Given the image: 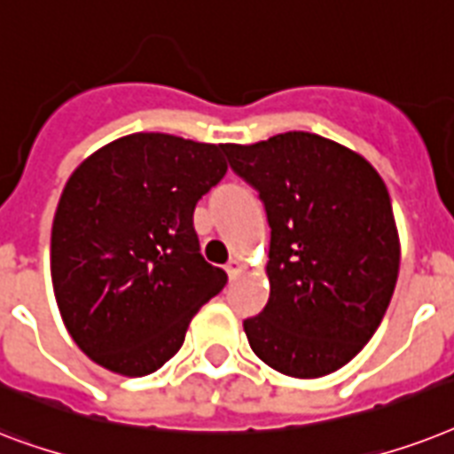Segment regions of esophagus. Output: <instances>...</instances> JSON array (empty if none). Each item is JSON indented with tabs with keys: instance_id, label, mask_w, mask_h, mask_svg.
<instances>
[{
	"instance_id": "obj_1",
	"label": "esophagus",
	"mask_w": 454,
	"mask_h": 454,
	"mask_svg": "<svg viewBox=\"0 0 454 454\" xmlns=\"http://www.w3.org/2000/svg\"><path fill=\"white\" fill-rule=\"evenodd\" d=\"M224 270H227V274H230V278H231V281H234V278H237L239 274L244 271V264H241V260H237V257H231V260H230V262H227V267H224Z\"/></svg>"
}]
</instances>
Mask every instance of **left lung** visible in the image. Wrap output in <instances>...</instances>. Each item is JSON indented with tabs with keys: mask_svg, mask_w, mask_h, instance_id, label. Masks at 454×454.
Wrapping results in <instances>:
<instances>
[{
	"mask_svg": "<svg viewBox=\"0 0 454 454\" xmlns=\"http://www.w3.org/2000/svg\"><path fill=\"white\" fill-rule=\"evenodd\" d=\"M224 152L260 192L271 227L270 302L244 321L250 349L288 377L340 371L375 335L396 288L387 184L358 152L304 130Z\"/></svg>",
	"mask_w": 454,
	"mask_h": 454,
	"instance_id": "1",
	"label": "left lung"
}]
</instances>
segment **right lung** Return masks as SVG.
Listing matches in <instances>:
<instances>
[{
	"instance_id": "obj_1",
	"label": "right lung",
	"mask_w": 454,
	"mask_h": 454,
	"mask_svg": "<svg viewBox=\"0 0 454 454\" xmlns=\"http://www.w3.org/2000/svg\"><path fill=\"white\" fill-rule=\"evenodd\" d=\"M223 150L130 133L83 159L65 183L51 230V281L70 337L105 371H159L227 284L199 253L192 220L227 173Z\"/></svg>"
}]
</instances>
